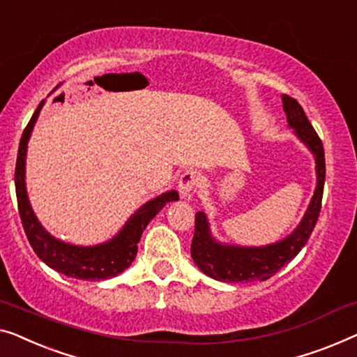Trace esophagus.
<instances>
[{
  "label": "esophagus",
  "mask_w": 357,
  "mask_h": 357,
  "mask_svg": "<svg viewBox=\"0 0 357 357\" xmlns=\"http://www.w3.org/2000/svg\"><path fill=\"white\" fill-rule=\"evenodd\" d=\"M199 185V175L195 170H185L178 178V191L180 196L185 199H190L196 187Z\"/></svg>",
  "instance_id": "34e87169"
}]
</instances>
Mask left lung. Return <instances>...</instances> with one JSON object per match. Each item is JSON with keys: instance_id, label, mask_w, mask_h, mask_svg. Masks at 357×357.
Masks as SVG:
<instances>
[{"instance_id": "obj_1", "label": "left lung", "mask_w": 357, "mask_h": 357, "mask_svg": "<svg viewBox=\"0 0 357 357\" xmlns=\"http://www.w3.org/2000/svg\"><path fill=\"white\" fill-rule=\"evenodd\" d=\"M282 102L288 127L293 128L294 135L311 151L316 161V190L311 203L290 235L264 246H241L219 241L211 231L208 215L198 211L195 217L191 257L199 271L214 280L227 283L267 280L296 257L316 227L325 182L324 146L299 102L287 95H282Z\"/></svg>"}]
</instances>
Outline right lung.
Segmentation results:
<instances>
[{
  "mask_svg": "<svg viewBox=\"0 0 357 357\" xmlns=\"http://www.w3.org/2000/svg\"><path fill=\"white\" fill-rule=\"evenodd\" d=\"M43 105L45 100L40 102L29 126L25 127L19 143L17 162H15V195H17L19 214L25 235L40 259L48 267L67 277L95 282L116 277L130 267L135 259L138 243H140L146 225L167 203L177 201L178 193L175 190H169L166 193L146 201L140 209H137L128 217L122 229L105 243H98L93 246H79L56 238L41 225L38 217L35 215L27 195V185H25V161H27L29 140L32 137L35 122H37Z\"/></svg>",
  "mask_w": 357,
  "mask_h": 357,
  "instance_id": "right-lung-1",
  "label": "right lung"
}]
</instances>
